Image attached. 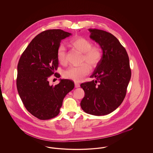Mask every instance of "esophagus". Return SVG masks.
I'll return each instance as SVG.
<instances>
[{"label":"esophagus","instance_id":"34e87169","mask_svg":"<svg viewBox=\"0 0 153 153\" xmlns=\"http://www.w3.org/2000/svg\"><path fill=\"white\" fill-rule=\"evenodd\" d=\"M74 86L76 88H79L80 86V84L76 82H74Z\"/></svg>","mask_w":153,"mask_h":153}]
</instances>
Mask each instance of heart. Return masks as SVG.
Returning a JSON list of instances; mask_svg holds the SVG:
<instances>
[{
	"label": "heart",
	"mask_w": 153,
	"mask_h": 153,
	"mask_svg": "<svg viewBox=\"0 0 153 153\" xmlns=\"http://www.w3.org/2000/svg\"><path fill=\"white\" fill-rule=\"evenodd\" d=\"M72 46L83 53L82 62H87L92 67H96L102 60V52L98 46H92V42L87 38L79 36L74 38L70 42ZM66 51L64 45H60L57 51L58 62L65 64ZM91 71V68L87 63H83L78 66H70L63 72V77L74 81H80Z\"/></svg>",
	"instance_id": "obj_1"
}]
</instances>
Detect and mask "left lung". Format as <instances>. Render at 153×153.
I'll return each instance as SVG.
<instances>
[{"label": "left lung", "instance_id": "obj_1", "mask_svg": "<svg viewBox=\"0 0 153 153\" xmlns=\"http://www.w3.org/2000/svg\"><path fill=\"white\" fill-rule=\"evenodd\" d=\"M90 38L102 51L100 63L90 76L95 80L82 83L85 96L80 102L86 113L102 116L109 114L122 104L131 79L129 58L125 48L112 34L89 29Z\"/></svg>", "mask_w": 153, "mask_h": 153}]
</instances>
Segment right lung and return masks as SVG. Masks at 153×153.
Here are the masks:
<instances>
[{
    "label": "right lung",
    "mask_w": 153,
    "mask_h": 153,
    "mask_svg": "<svg viewBox=\"0 0 153 153\" xmlns=\"http://www.w3.org/2000/svg\"><path fill=\"white\" fill-rule=\"evenodd\" d=\"M71 35L60 29L44 31L33 39L19 59L17 90L25 108L39 119L57 116L64 98L74 87L68 79H59L54 86L49 81L58 67L57 51L61 41Z\"/></svg>",
    "instance_id": "add662e5"
}]
</instances>
